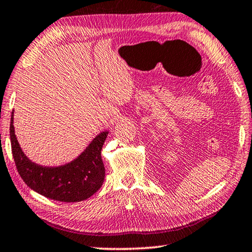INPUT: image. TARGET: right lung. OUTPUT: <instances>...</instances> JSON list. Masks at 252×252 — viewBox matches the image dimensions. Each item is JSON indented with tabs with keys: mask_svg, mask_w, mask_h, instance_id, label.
<instances>
[{
	"mask_svg": "<svg viewBox=\"0 0 252 252\" xmlns=\"http://www.w3.org/2000/svg\"><path fill=\"white\" fill-rule=\"evenodd\" d=\"M107 133L104 131L95 137L71 162L59 167H43L29 160L23 154L14 133L13 113L11 115V148L18 173L31 189L59 202H81L101 189L105 176L101 150Z\"/></svg>",
	"mask_w": 252,
	"mask_h": 252,
	"instance_id": "add662e5",
	"label": "right lung"
}]
</instances>
